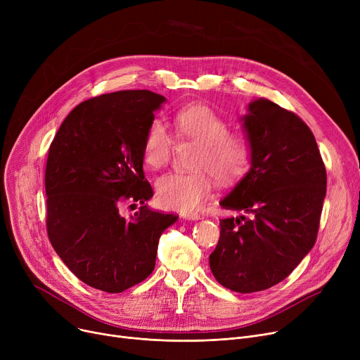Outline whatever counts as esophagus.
I'll return each mask as SVG.
<instances>
[{"label":"esophagus","instance_id":"obj_1","mask_svg":"<svg viewBox=\"0 0 360 360\" xmlns=\"http://www.w3.org/2000/svg\"><path fill=\"white\" fill-rule=\"evenodd\" d=\"M182 217L186 220H198L201 216L198 213H182Z\"/></svg>","mask_w":360,"mask_h":360}]
</instances>
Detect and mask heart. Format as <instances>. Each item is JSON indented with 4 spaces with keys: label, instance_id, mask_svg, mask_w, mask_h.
<instances>
[{
    "label": "heart",
    "instance_id": "heart-1",
    "mask_svg": "<svg viewBox=\"0 0 360 360\" xmlns=\"http://www.w3.org/2000/svg\"><path fill=\"white\" fill-rule=\"evenodd\" d=\"M175 136L198 143L191 172H170L156 181L159 202L166 209L191 212L213 190V175L223 185L240 181L252 165L251 140L242 131H229V122L202 103L181 108L174 115ZM174 140L167 127L151 120L144 131L143 162L151 170L162 169L172 155Z\"/></svg>",
    "mask_w": 360,
    "mask_h": 360
}]
</instances>
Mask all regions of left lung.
Segmentation results:
<instances>
[{"label": "left lung", "instance_id": "left-lung-1", "mask_svg": "<svg viewBox=\"0 0 360 360\" xmlns=\"http://www.w3.org/2000/svg\"><path fill=\"white\" fill-rule=\"evenodd\" d=\"M243 127L254 158L250 172L220 205L242 212L220 220L210 269L238 293L285 280L312 250L327 191V172L309 127L267 99L248 106Z\"/></svg>", "mask_w": 360, "mask_h": 360}]
</instances>
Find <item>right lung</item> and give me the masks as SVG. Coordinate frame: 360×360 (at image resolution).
I'll return each mask as SVG.
<instances>
[{
    "mask_svg": "<svg viewBox=\"0 0 360 360\" xmlns=\"http://www.w3.org/2000/svg\"><path fill=\"white\" fill-rule=\"evenodd\" d=\"M165 98L121 90L75 106L56 132L45 170L46 232L83 283L108 293L139 285L155 270L159 238L178 219L150 210L143 139ZM140 202L127 221L122 202Z\"/></svg>",
    "mask_w": 360,
    "mask_h": 360,
    "instance_id": "right-lung-1",
    "label": "right lung"
}]
</instances>
